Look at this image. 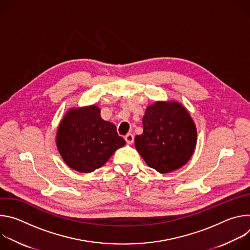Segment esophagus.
Segmentation results:
<instances>
[{"instance_id":"esophagus-1","label":"esophagus","mask_w":250,"mask_h":250,"mask_svg":"<svg viewBox=\"0 0 250 250\" xmlns=\"http://www.w3.org/2000/svg\"><path fill=\"white\" fill-rule=\"evenodd\" d=\"M125 141L127 142L128 145H131L132 142H133V140H134V136H133V134H131V133H127V134L125 136Z\"/></svg>"}]
</instances>
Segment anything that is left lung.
Masks as SVG:
<instances>
[{"label": "left lung", "instance_id": "left-lung-1", "mask_svg": "<svg viewBox=\"0 0 250 250\" xmlns=\"http://www.w3.org/2000/svg\"><path fill=\"white\" fill-rule=\"evenodd\" d=\"M144 132L136 135L135 148L146 163L159 173L184 166L197 142L196 125L184 106L177 102H155L142 119Z\"/></svg>", "mask_w": 250, "mask_h": 250}]
</instances>
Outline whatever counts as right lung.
<instances>
[{
  "label": "right lung",
  "instance_id": "1",
  "mask_svg": "<svg viewBox=\"0 0 250 250\" xmlns=\"http://www.w3.org/2000/svg\"><path fill=\"white\" fill-rule=\"evenodd\" d=\"M100 113L95 104L70 109L58 126V151L65 163L78 172L90 173L102 167L125 145L116 125L104 121Z\"/></svg>",
  "mask_w": 250,
  "mask_h": 250
}]
</instances>
